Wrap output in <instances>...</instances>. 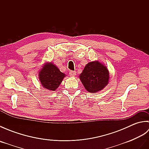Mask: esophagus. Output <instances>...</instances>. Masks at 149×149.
Instances as JSON below:
<instances>
[{"label":"esophagus","mask_w":149,"mask_h":149,"mask_svg":"<svg viewBox=\"0 0 149 149\" xmlns=\"http://www.w3.org/2000/svg\"><path fill=\"white\" fill-rule=\"evenodd\" d=\"M69 74L70 76H75L76 75V72L75 71H70L69 72Z\"/></svg>","instance_id":"1"}]
</instances>
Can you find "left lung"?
I'll return each instance as SVG.
<instances>
[{
    "label": "left lung",
    "instance_id": "obj_1",
    "mask_svg": "<svg viewBox=\"0 0 149 149\" xmlns=\"http://www.w3.org/2000/svg\"><path fill=\"white\" fill-rule=\"evenodd\" d=\"M79 79L88 92L97 93L108 84L109 73L102 63L99 61H91L85 66Z\"/></svg>",
    "mask_w": 149,
    "mask_h": 149
}]
</instances>
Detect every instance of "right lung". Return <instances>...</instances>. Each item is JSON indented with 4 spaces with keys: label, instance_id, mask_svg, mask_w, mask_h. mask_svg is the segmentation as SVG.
Here are the masks:
<instances>
[{
    "label": "right lung",
    "instance_id": "1",
    "mask_svg": "<svg viewBox=\"0 0 149 149\" xmlns=\"http://www.w3.org/2000/svg\"><path fill=\"white\" fill-rule=\"evenodd\" d=\"M66 76L52 63H46L39 72V79L42 86L50 91H55Z\"/></svg>",
    "mask_w": 149,
    "mask_h": 149
}]
</instances>
